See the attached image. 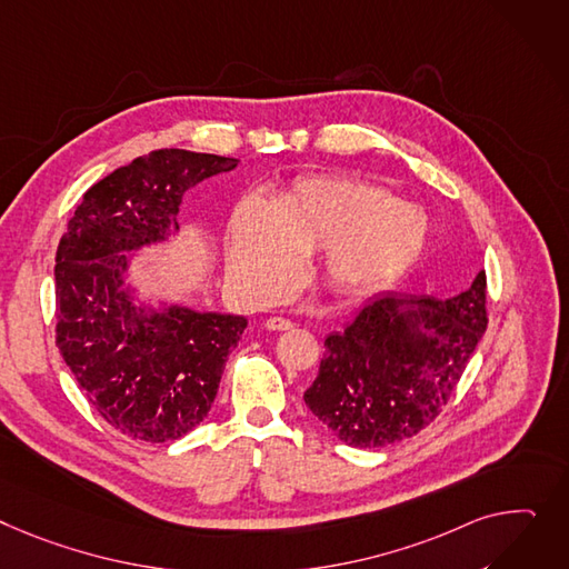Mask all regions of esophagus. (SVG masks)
Returning a JSON list of instances; mask_svg holds the SVG:
<instances>
[{
  "mask_svg": "<svg viewBox=\"0 0 569 569\" xmlns=\"http://www.w3.org/2000/svg\"><path fill=\"white\" fill-rule=\"evenodd\" d=\"M264 329H270V331H288V329H292V322L286 320V318L274 316V318L264 320Z\"/></svg>",
  "mask_w": 569,
  "mask_h": 569,
  "instance_id": "34e87169",
  "label": "esophagus"
}]
</instances>
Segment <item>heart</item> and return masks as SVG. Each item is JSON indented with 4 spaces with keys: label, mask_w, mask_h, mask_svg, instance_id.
<instances>
[{
    "label": "heart",
    "mask_w": 569,
    "mask_h": 569,
    "mask_svg": "<svg viewBox=\"0 0 569 569\" xmlns=\"http://www.w3.org/2000/svg\"><path fill=\"white\" fill-rule=\"evenodd\" d=\"M426 219L385 189L311 176L272 203L258 194L236 208L226 236L231 277L256 297H270L297 272L301 253L322 249L327 283L363 292L400 277L426 244Z\"/></svg>",
    "instance_id": "heart-1"
}]
</instances>
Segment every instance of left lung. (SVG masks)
Segmentation results:
<instances>
[{"label":"left lung","mask_w":569,"mask_h":569,"mask_svg":"<svg viewBox=\"0 0 569 569\" xmlns=\"http://www.w3.org/2000/svg\"><path fill=\"white\" fill-rule=\"evenodd\" d=\"M487 279L448 299L377 295L325 340L305 402L352 448H382L421 432L450 400L487 329Z\"/></svg>","instance_id":"obj_1"}]
</instances>
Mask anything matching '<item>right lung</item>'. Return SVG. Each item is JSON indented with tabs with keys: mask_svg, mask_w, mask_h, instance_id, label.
Listing matches in <instances>:
<instances>
[{
	"mask_svg": "<svg viewBox=\"0 0 569 569\" xmlns=\"http://www.w3.org/2000/svg\"><path fill=\"white\" fill-rule=\"evenodd\" d=\"M240 160L162 148L87 189L57 249V346L82 393L126 437L167 443L212 407L244 316L134 305L132 253L178 233L182 194Z\"/></svg>",
	"mask_w": 569,
	"mask_h": 569,
	"instance_id": "1",
	"label": "right lung"
}]
</instances>
